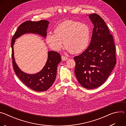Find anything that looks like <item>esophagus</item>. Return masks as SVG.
Returning a JSON list of instances; mask_svg holds the SVG:
<instances>
[{
    "mask_svg": "<svg viewBox=\"0 0 126 126\" xmlns=\"http://www.w3.org/2000/svg\"><path fill=\"white\" fill-rule=\"evenodd\" d=\"M61 58H62V60L63 61H65V60H66L68 59V58H67V57H65V56H63V55H62V56H61Z\"/></svg>",
    "mask_w": 126,
    "mask_h": 126,
    "instance_id": "obj_1",
    "label": "esophagus"
}]
</instances>
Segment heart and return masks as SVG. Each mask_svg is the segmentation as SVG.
Listing matches in <instances>:
<instances>
[{"label": "heart", "instance_id": "heart-1", "mask_svg": "<svg viewBox=\"0 0 126 126\" xmlns=\"http://www.w3.org/2000/svg\"><path fill=\"white\" fill-rule=\"evenodd\" d=\"M54 33L49 32L46 36L45 40L48 46L53 50H59L65 44L68 51L74 54L83 51L88 46L90 38V31L87 25L71 20L58 24Z\"/></svg>", "mask_w": 126, "mask_h": 126}]
</instances>
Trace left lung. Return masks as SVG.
Here are the masks:
<instances>
[{"mask_svg": "<svg viewBox=\"0 0 126 126\" xmlns=\"http://www.w3.org/2000/svg\"><path fill=\"white\" fill-rule=\"evenodd\" d=\"M89 17L94 26L91 42L74 59L78 82L84 88L92 89L105 82L116 65V57L113 36L103 19L96 13Z\"/></svg>", "mask_w": 126, "mask_h": 126, "instance_id": "1", "label": "left lung"}]
</instances>
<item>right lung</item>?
I'll return each mask as SVG.
<instances>
[{
	"instance_id": "1",
	"label": "right lung",
	"mask_w": 126,
	"mask_h": 126,
	"mask_svg": "<svg viewBox=\"0 0 126 126\" xmlns=\"http://www.w3.org/2000/svg\"><path fill=\"white\" fill-rule=\"evenodd\" d=\"M48 24L49 22L45 20L39 21H26L19 25L11 40V57L15 74L26 86L37 92L47 90L55 81L57 66L61 61L60 54L55 51H49L48 52V59L43 68L36 74H28L22 72L15 63L14 57L13 45L16 39L27 33L39 34L45 37L47 35L46 31Z\"/></svg>"
}]
</instances>
